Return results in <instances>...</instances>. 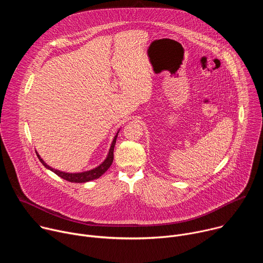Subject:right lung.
Instances as JSON below:
<instances>
[{
  "label": "right lung",
  "mask_w": 263,
  "mask_h": 263,
  "mask_svg": "<svg viewBox=\"0 0 263 263\" xmlns=\"http://www.w3.org/2000/svg\"><path fill=\"white\" fill-rule=\"evenodd\" d=\"M117 137H118V134L115 136L114 138V141H112L111 143V146H110V149H109V153H108V156L107 158L105 159V161L100 164L98 167L93 168V170H90V171H87V172H83V173H77V174H69V173H64V172H60V171H57L55 168H52L51 166H49L41 157L40 155L37 154V157H39V159L41 160V162L49 170H51L52 172H54L57 176L61 177L62 179L66 180V181H69V182H74V183H84V182H88V181H91V180H95V179H98L100 178L109 167L110 165L112 164V162H114V149H115V145H116V142H117Z\"/></svg>",
  "instance_id": "right-lung-1"
}]
</instances>
